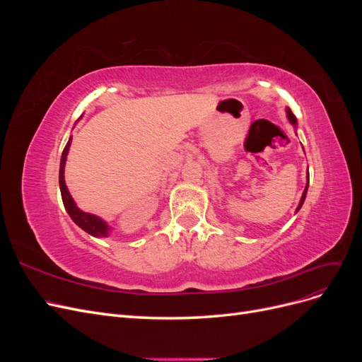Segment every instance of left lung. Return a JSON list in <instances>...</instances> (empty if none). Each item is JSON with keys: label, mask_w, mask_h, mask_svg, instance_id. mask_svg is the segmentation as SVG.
<instances>
[{"label": "left lung", "mask_w": 362, "mask_h": 362, "mask_svg": "<svg viewBox=\"0 0 362 362\" xmlns=\"http://www.w3.org/2000/svg\"><path fill=\"white\" fill-rule=\"evenodd\" d=\"M286 113H287V117H288V120H290V124H291L294 128H298V120H296V116L291 113V110H290L288 107L286 108ZM308 184H310V175H308V178H306V185H305V190H303V193H302V198H300V201H299V205H298V208H296V213H298V211L300 210L302 205H303V202H305V198H306V192H308Z\"/></svg>", "instance_id": "obj_1"}]
</instances>
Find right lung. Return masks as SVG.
Returning <instances> with one entry per match:
<instances>
[{
	"instance_id": "add662e5",
	"label": "right lung",
	"mask_w": 362,
	"mask_h": 362,
	"mask_svg": "<svg viewBox=\"0 0 362 362\" xmlns=\"http://www.w3.org/2000/svg\"><path fill=\"white\" fill-rule=\"evenodd\" d=\"M71 141H72V136L69 137L66 146H64L63 154H62V160H60L59 184H60L63 205H64V208H66V211L71 216L74 223L78 225L83 229V231H86L87 234H90V235H93L96 238L108 237V235H110L113 228L108 225L105 221H103L101 217H98L96 214L86 213V211L80 210V208L76 206L75 201L72 199V196H71V193H69V190L66 187V182H64V166H66V158H68V154H69Z\"/></svg>"
}]
</instances>
